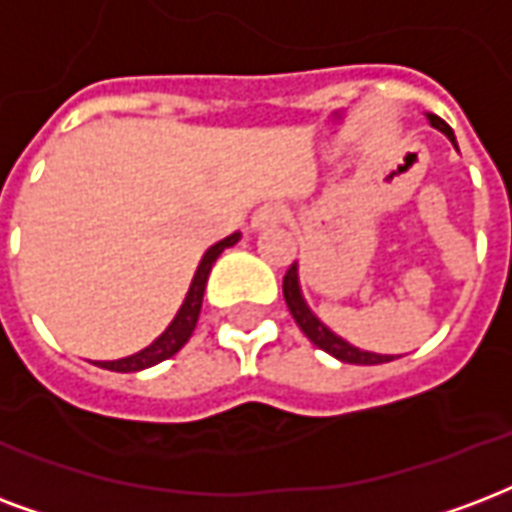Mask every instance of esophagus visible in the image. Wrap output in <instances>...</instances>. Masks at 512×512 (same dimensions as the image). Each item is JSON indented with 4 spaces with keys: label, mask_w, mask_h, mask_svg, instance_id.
<instances>
[{
    "label": "esophagus",
    "mask_w": 512,
    "mask_h": 512,
    "mask_svg": "<svg viewBox=\"0 0 512 512\" xmlns=\"http://www.w3.org/2000/svg\"><path fill=\"white\" fill-rule=\"evenodd\" d=\"M282 219H285V211H282L279 206H271V203H268V206L257 208L255 214H252V222H249V225H252V230H268V227L282 225Z\"/></svg>",
    "instance_id": "1"
}]
</instances>
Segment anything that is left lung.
Segmentation results:
<instances>
[{"label":"left lung","instance_id":"left-lung-1","mask_svg":"<svg viewBox=\"0 0 512 512\" xmlns=\"http://www.w3.org/2000/svg\"><path fill=\"white\" fill-rule=\"evenodd\" d=\"M429 121L431 127H437V130H442L445 135H448L453 143H456V138H453V130H450L445 121L439 119V116H434V113H429ZM282 293H285V301H287V309H290V314H293V320L298 323V328L312 339L320 350H325L328 355H333V358H339V361L344 363H358V366H377V363H388L393 361V355H377V352H363L358 350V347H352V344H347L344 339H339L336 333H331L328 328H325L317 317H314L312 312H309V306L304 304V298H301V290H298V268H295V263L290 268H287L285 279H282Z\"/></svg>","mask_w":512,"mask_h":512}]
</instances>
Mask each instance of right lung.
Listing matches in <instances>:
<instances>
[{
  "mask_svg": "<svg viewBox=\"0 0 512 512\" xmlns=\"http://www.w3.org/2000/svg\"><path fill=\"white\" fill-rule=\"evenodd\" d=\"M238 241V233L233 236H227L225 241H219L208 249L203 260H200L198 274L192 279V287H189L187 298H184V304H181L179 314H176V320L168 325V331L162 333L160 339L154 344H149L146 350L135 352L130 358H121V361H105L100 363L102 369H111V372H140V369H149L154 363L168 361L170 355H176V352L189 342V336L195 331V325H198L200 317V306H203V293H206V282L208 274H211V266L217 263V257L225 252L227 246H233Z\"/></svg>",
  "mask_w": 512,
  "mask_h": 512,
  "instance_id": "add662e5",
  "label": "right lung"
}]
</instances>
